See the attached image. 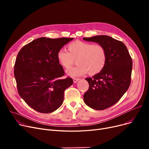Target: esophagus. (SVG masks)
Wrapping results in <instances>:
<instances>
[{
  "instance_id": "1",
  "label": "esophagus",
  "mask_w": 149,
  "mask_h": 149,
  "mask_svg": "<svg viewBox=\"0 0 149 149\" xmlns=\"http://www.w3.org/2000/svg\"><path fill=\"white\" fill-rule=\"evenodd\" d=\"M80 79H78V78H77H77H74V79H73V80H74V82L75 83H77L78 81H79Z\"/></svg>"
}]
</instances>
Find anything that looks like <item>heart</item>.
Listing matches in <instances>:
<instances>
[{
  "label": "heart",
  "instance_id": "1",
  "mask_svg": "<svg viewBox=\"0 0 149 149\" xmlns=\"http://www.w3.org/2000/svg\"><path fill=\"white\" fill-rule=\"evenodd\" d=\"M68 48L69 52L58 51L57 58L59 64L66 69L72 66L77 60L79 65L66 71L69 76L78 77L87 72L95 75L100 72L106 65L107 52L102 45L78 40L69 44Z\"/></svg>",
  "mask_w": 149,
  "mask_h": 149
}]
</instances>
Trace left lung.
<instances>
[{"label": "left lung", "mask_w": 149, "mask_h": 149, "mask_svg": "<svg viewBox=\"0 0 149 149\" xmlns=\"http://www.w3.org/2000/svg\"><path fill=\"white\" fill-rule=\"evenodd\" d=\"M104 47L106 65L100 72L86 79L89 88L83 95L85 104L95 110H104L115 104L129 88L132 60L122 42L107 36L83 38Z\"/></svg>", "instance_id": "left-lung-1"}]
</instances>
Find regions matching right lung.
<instances>
[{
	"label": "right lung",
	"instance_id": "right-lung-1",
	"mask_svg": "<svg viewBox=\"0 0 149 149\" xmlns=\"http://www.w3.org/2000/svg\"><path fill=\"white\" fill-rule=\"evenodd\" d=\"M73 38L40 37L26 45L17 54L14 77L19 94L35 111L48 113L59 108L64 92L73 84L59 64L57 54Z\"/></svg>",
	"mask_w": 149,
	"mask_h": 149
}]
</instances>
